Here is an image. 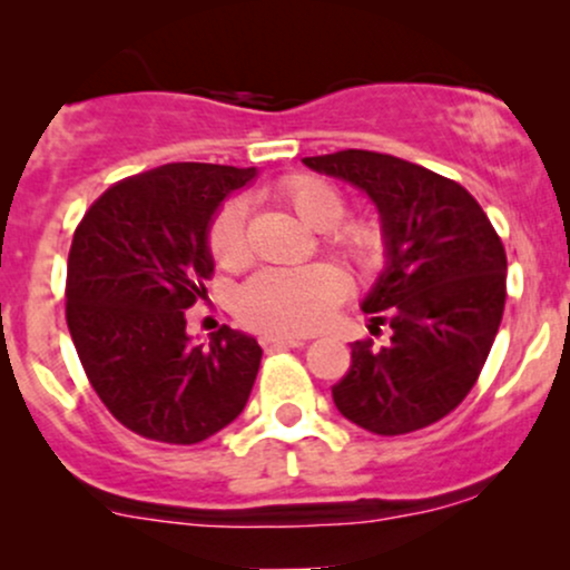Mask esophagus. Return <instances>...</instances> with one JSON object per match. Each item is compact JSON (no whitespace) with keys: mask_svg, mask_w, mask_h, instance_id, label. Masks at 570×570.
I'll list each match as a JSON object with an SVG mask.
<instances>
[{"mask_svg":"<svg viewBox=\"0 0 570 570\" xmlns=\"http://www.w3.org/2000/svg\"><path fill=\"white\" fill-rule=\"evenodd\" d=\"M265 351H284V348H303V337H278V335H263L259 337Z\"/></svg>","mask_w":570,"mask_h":570,"instance_id":"1","label":"esophagus"}]
</instances>
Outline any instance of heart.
<instances>
[{"label": "heart", "mask_w": 570, "mask_h": 570, "mask_svg": "<svg viewBox=\"0 0 570 570\" xmlns=\"http://www.w3.org/2000/svg\"><path fill=\"white\" fill-rule=\"evenodd\" d=\"M276 198L313 230H324V248L358 276H372L389 263V233L372 217H345L348 200L332 181L313 174H292L276 185ZM208 254L219 267L238 271L248 259L246 203L225 200L206 233ZM345 276L332 265L271 267L240 286L235 313L248 330L294 337L318 330L340 299Z\"/></svg>", "instance_id": "heart-1"}]
</instances>
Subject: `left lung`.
Returning a JSON list of instances; mask_svg holds the SVG:
<instances>
[{
  "mask_svg": "<svg viewBox=\"0 0 570 570\" xmlns=\"http://www.w3.org/2000/svg\"><path fill=\"white\" fill-rule=\"evenodd\" d=\"M313 171L351 181L375 200L389 257L364 311L389 324L391 345L356 340L332 385L337 410L381 436L450 415L488 362L507 303V252L466 187L415 163L370 149L316 155Z\"/></svg>",
  "mask_w": 570,
  "mask_h": 570,
  "instance_id": "obj_1",
  "label": "left lung"
}]
</instances>
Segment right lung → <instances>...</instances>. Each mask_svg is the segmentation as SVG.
Instances as JSON below:
<instances>
[{
  "mask_svg": "<svg viewBox=\"0 0 570 570\" xmlns=\"http://www.w3.org/2000/svg\"><path fill=\"white\" fill-rule=\"evenodd\" d=\"M254 168L166 163L117 181L77 225L67 324L85 375L117 421L144 440L198 444L246 407L263 348L219 326L187 337L185 311L214 276L212 214Z\"/></svg>",
  "mask_w": 570,
  "mask_h": 570,
  "instance_id": "add662e5",
  "label": "right lung"
}]
</instances>
